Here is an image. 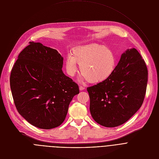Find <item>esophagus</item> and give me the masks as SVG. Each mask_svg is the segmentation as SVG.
Here are the masks:
<instances>
[{"label":"esophagus","mask_w":159,"mask_h":159,"mask_svg":"<svg viewBox=\"0 0 159 159\" xmlns=\"http://www.w3.org/2000/svg\"><path fill=\"white\" fill-rule=\"evenodd\" d=\"M85 89V88L84 87V86H80V90H81V91H82V90H84Z\"/></svg>","instance_id":"34e87169"}]
</instances>
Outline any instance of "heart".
I'll return each mask as SVG.
<instances>
[{
    "label": "heart",
    "instance_id": "1",
    "mask_svg": "<svg viewBox=\"0 0 159 159\" xmlns=\"http://www.w3.org/2000/svg\"><path fill=\"white\" fill-rule=\"evenodd\" d=\"M80 65L82 73L81 80L92 83H99L107 80L116 66L114 52L108 47L98 43H90L75 49L72 56H69L65 62L66 71L75 76Z\"/></svg>",
    "mask_w": 159,
    "mask_h": 159
}]
</instances>
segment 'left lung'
<instances>
[{
  "label": "left lung",
  "instance_id": "8db88e82",
  "mask_svg": "<svg viewBox=\"0 0 159 159\" xmlns=\"http://www.w3.org/2000/svg\"><path fill=\"white\" fill-rule=\"evenodd\" d=\"M147 81L145 61L136 48L128 49L107 80L87 88L93 119L107 128L124 124L142 105Z\"/></svg>",
  "mask_w": 159,
  "mask_h": 159
}]
</instances>
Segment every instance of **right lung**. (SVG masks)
Returning a JSON list of instances; mask_svg holds the SVG:
<instances>
[{"instance_id":"1","label":"right lung","mask_w":159,"mask_h":159,"mask_svg":"<svg viewBox=\"0 0 159 159\" xmlns=\"http://www.w3.org/2000/svg\"><path fill=\"white\" fill-rule=\"evenodd\" d=\"M63 57L41 43L30 42L11 73L10 86L15 106L33 126L50 129L64 122L69 105L78 94V85L62 70Z\"/></svg>"}]
</instances>
